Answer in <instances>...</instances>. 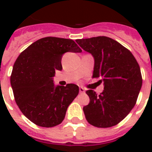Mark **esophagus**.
Listing matches in <instances>:
<instances>
[{
  "label": "esophagus",
  "mask_w": 152,
  "mask_h": 152,
  "mask_svg": "<svg viewBox=\"0 0 152 152\" xmlns=\"http://www.w3.org/2000/svg\"><path fill=\"white\" fill-rule=\"evenodd\" d=\"M79 91H80V93H84V88H83V87H80L79 88Z\"/></svg>",
  "instance_id": "esophagus-1"
}]
</instances>
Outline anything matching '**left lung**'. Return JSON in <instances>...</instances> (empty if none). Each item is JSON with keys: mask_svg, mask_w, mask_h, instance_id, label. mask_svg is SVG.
Segmentation results:
<instances>
[{"mask_svg": "<svg viewBox=\"0 0 152 152\" xmlns=\"http://www.w3.org/2000/svg\"><path fill=\"white\" fill-rule=\"evenodd\" d=\"M94 58L92 77L104 83L100 94H86L90 103L83 108L87 121L98 128L116 126L126 117L137 101L142 84L140 67L132 52L117 41L97 36L76 40Z\"/></svg>", "mask_w": 152, "mask_h": 152, "instance_id": "obj_1", "label": "left lung"}]
</instances>
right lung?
Returning a JSON list of instances; mask_svg holds the SVG:
<instances>
[{
	"instance_id": "1",
	"label": "right lung",
	"mask_w": 152,
	"mask_h": 152,
	"mask_svg": "<svg viewBox=\"0 0 152 152\" xmlns=\"http://www.w3.org/2000/svg\"><path fill=\"white\" fill-rule=\"evenodd\" d=\"M81 52L72 39L45 37L21 52L13 64L10 84L24 116L41 127H54L64 120L67 109L79 93L78 86L55 87L52 77L61 71L65 52Z\"/></svg>"
}]
</instances>
